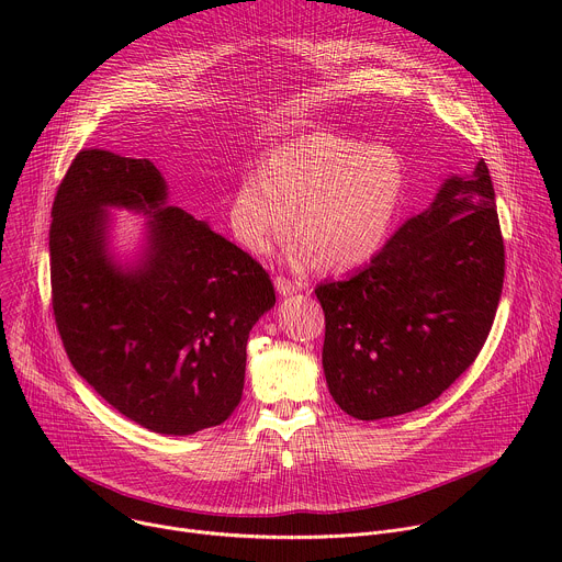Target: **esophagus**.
Listing matches in <instances>:
<instances>
[{"label": "esophagus", "mask_w": 562, "mask_h": 562, "mask_svg": "<svg viewBox=\"0 0 562 562\" xmlns=\"http://www.w3.org/2000/svg\"><path fill=\"white\" fill-rule=\"evenodd\" d=\"M273 284H276V291H278L280 295H293V293H297V289H300L297 282H291L289 278H282V276H278V278L273 280Z\"/></svg>", "instance_id": "obj_1"}]
</instances>
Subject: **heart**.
<instances>
[{"label": "heart", "instance_id": "1", "mask_svg": "<svg viewBox=\"0 0 562 562\" xmlns=\"http://www.w3.org/2000/svg\"><path fill=\"white\" fill-rule=\"evenodd\" d=\"M405 169L386 146L313 133L276 148L260 169L237 180L228 224L249 254L262 256L293 224L295 265L347 271L389 237L405 200Z\"/></svg>", "mask_w": 562, "mask_h": 562}]
</instances>
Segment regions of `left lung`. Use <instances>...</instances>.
Instances as JSON below:
<instances>
[{"mask_svg": "<svg viewBox=\"0 0 562 562\" xmlns=\"http://www.w3.org/2000/svg\"><path fill=\"white\" fill-rule=\"evenodd\" d=\"M503 278L496 193L480 159L471 173L449 176L364 269L317 284L338 407L380 420L429 405L483 349Z\"/></svg>", "mask_w": 562, "mask_h": 562, "instance_id": "left-lung-1", "label": "left lung"}]
</instances>
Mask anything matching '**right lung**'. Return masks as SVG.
<instances>
[{"instance_id": "add662e5", "label": "right lung", "mask_w": 562, "mask_h": 562, "mask_svg": "<svg viewBox=\"0 0 562 562\" xmlns=\"http://www.w3.org/2000/svg\"><path fill=\"white\" fill-rule=\"evenodd\" d=\"M109 207L149 215L133 263L110 251ZM50 217L53 311L75 371L148 431L222 425L243 397L249 331L276 304L269 273L169 206L148 159L79 150Z\"/></svg>"}]
</instances>
